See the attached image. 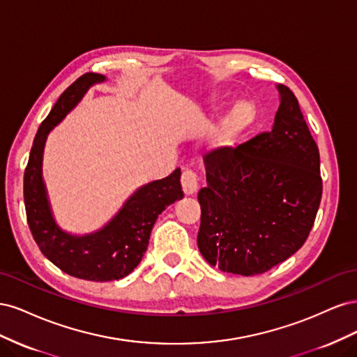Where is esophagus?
I'll return each instance as SVG.
<instances>
[{
  "label": "esophagus",
  "mask_w": 357,
  "mask_h": 357,
  "mask_svg": "<svg viewBox=\"0 0 357 357\" xmlns=\"http://www.w3.org/2000/svg\"><path fill=\"white\" fill-rule=\"evenodd\" d=\"M181 188L186 195H193L199 189V177L195 171L185 169L181 174Z\"/></svg>",
  "instance_id": "obj_1"
}]
</instances>
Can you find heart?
Here are the masks:
<instances>
[{"label":"heart","instance_id":"b5f03b06","mask_svg":"<svg viewBox=\"0 0 357 357\" xmlns=\"http://www.w3.org/2000/svg\"><path fill=\"white\" fill-rule=\"evenodd\" d=\"M257 117L256 104L252 100L238 101L213 134V146L229 149L238 144L243 135L253 126Z\"/></svg>","mask_w":357,"mask_h":357}]
</instances>
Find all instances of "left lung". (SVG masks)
Here are the masks:
<instances>
[{
  "label": "left lung",
  "mask_w": 357,
  "mask_h": 357,
  "mask_svg": "<svg viewBox=\"0 0 357 357\" xmlns=\"http://www.w3.org/2000/svg\"><path fill=\"white\" fill-rule=\"evenodd\" d=\"M269 132L204 158L198 248L220 271L256 275L282 264L308 238L321 199L320 155L299 102L278 84Z\"/></svg>",
  "instance_id": "1"
}]
</instances>
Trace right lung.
<instances>
[{
    "mask_svg": "<svg viewBox=\"0 0 357 357\" xmlns=\"http://www.w3.org/2000/svg\"><path fill=\"white\" fill-rule=\"evenodd\" d=\"M104 80L102 74L86 73L59 96L38 128L24 176L26 220L41 253L61 271L89 282H113L132 273L147 250L158 215L183 198L181 171L177 168L168 177L137 189L100 231L73 235L62 231L53 219L41 174L47 134L79 104L92 84Z\"/></svg>",
    "mask_w": 357,
    "mask_h": 357,
    "instance_id": "add662e5",
    "label": "right lung"
}]
</instances>
